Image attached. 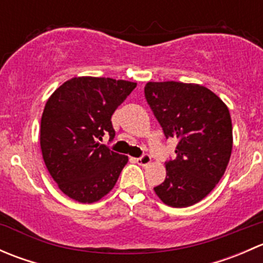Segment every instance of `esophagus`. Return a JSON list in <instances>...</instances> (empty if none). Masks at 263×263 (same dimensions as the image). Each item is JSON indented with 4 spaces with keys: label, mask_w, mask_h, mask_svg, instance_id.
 I'll use <instances>...</instances> for the list:
<instances>
[{
    "label": "esophagus",
    "mask_w": 263,
    "mask_h": 263,
    "mask_svg": "<svg viewBox=\"0 0 263 263\" xmlns=\"http://www.w3.org/2000/svg\"><path fill=\"white\" fill-rule=\"evenodd\" d=\"M135 160H136L137 164L145 166V165H147V164H150L151 158H150V155H147V154H144V155L140 156V158H137V159H135Z\"/></svg>",
    "instance_id": "obj_1"
}]
</instances>
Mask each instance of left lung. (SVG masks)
<instances>
[{"label":"left lung","mask_w":263,"mask_h":263,"mask_svg":"<svg viewBox=\"0 0 263 263\" xmlns=\"http://www.w3.org/2000/svg\"><path fill=\"white\" fill-rule=\"evenodd\" d=\"M145 98L166 139L178 140L177 158L166 161L165 181L154 191L172 208L195 205L214 190L229 163V109L216 94L198 84L147 82Z\"/></svg>","instance_id":"left-lung-1"}]
</instances>
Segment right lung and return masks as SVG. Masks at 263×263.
I'll list each match as a JSON object with an SVG mask.
<instances>
[{
	"label": "right lung",
	"mask_w": 263,
	"mask_h": 263,
	"mask_svg": "<svg viewBox=\"0 0 263 263\" xmlns=\"http://www.w3.org/2000/svg\"><path fill=\"white\" fill-rule=\"evenodd\" d=\"M136 85L81 76L63 82L47 100L41 122L42 154L58 188L72 200L99 201L118 181L128 158L99 141L104 135L115 139L110 118Z\"/></svg>",
	"instance_id": "right-lung-1"
}]
</instances>
